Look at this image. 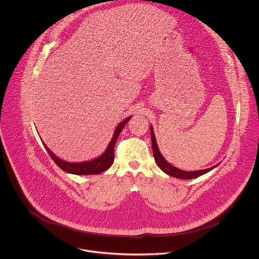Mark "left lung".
I'll return each mask as SVG.
<instances>
[{
  "instance_id": "obj_1",
  "label": "left lung",
  "mask_w": 259,
  "mask_h": 259,
  "mask_svg": "<svg viewBox=\"0 0 259 259\" xmlns=\"http://www.w3.org/2000/svg\"><path fill=\"white\" fill-rule=\"evenodd\" d=\"M150 134H151V143H152V150H153V155H154L155 162L160 167V169L168 176H171V177L177 178V179H182V180H191V179H196L198 177H201V176L209 172L210 170H212L213 168H215L219 165V164H216V165H214L210 168L203 169V170H196V171H186V170H182L180 168H177L176 166H172L170 163H168L164 159V157L161 155V153L158 149L157 143H156V139H155V136H154L152 126L150 127Z\"/></svg>"
}]
</instances>
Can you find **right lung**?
<instances>
[{"mask_svg":"<svg viewBox=\"0 0 259 259\" xmlns=\"http://www.w3.org/2000/svg\"><path fill=\"white\" fill-rule=\"evenodd\" d=\"M131 119V117L125 119L123 122H121L115 129L113 138L111 142L109 143L106 151L99 157L89 160V161H83V162H67L64 160H61L58 158L52 151L43 143L44 147L46 148L47 152L49 153L50 157L53 159V161L59 166L62 170L68 174L72 175H77V176H88V175H99L108 169L114 162V147L116 144V141L118 139L119 134L121 133L122 129L124 128L125 124Z\"/></svg>","mask_w":259,"mask_h":259,"instance_id":"obj_1","label":"right lung"}]
</instances>
